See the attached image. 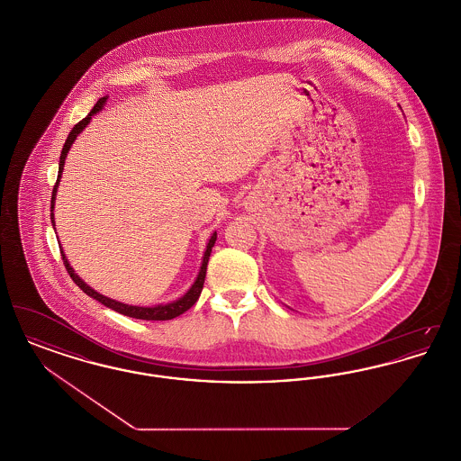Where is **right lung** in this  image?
Here are the masks:
<instances>
[{
	"label": "right lung",
	"mask_w": 461,
	"mask_h": 461,
	"mask_svg": "<svg viewBox=\"0 0 461 461\" xmlns=\"http://www.w3.org/2000/svg\"><path fill=\"white\" fill-rule=\"evenodd\" d=\"M105 102H107V96L100 98V100L95 104V107L91 109L88 115H86L83 121H79V122L72 128V131L68 132V136H67L66 145H64V149H62L60 162H59V177H57V183H55V186H53V195H51V214H50V216H51L53 226H55V221H53V216H55V214H53V207H55V198H57V188H59L60 177H62V173H64L67 154H68V150H70L74 140L79 136V132L83 131V130L88 126L91 117L104 109ZM216 239H218V233L214 231L212 237L209 239L205 252H203V259H202V266H200V271H198L197 280L194 282V285L188 288V292H186L183 297H179L177 301H173V303H169V304H160V306L154 307L130 306V304H122V303H119V301H113V299H110V297H105V295L98 294L96 290H93L88 284H85V282L76 275V271L72 269V266L67 261L64 250H60V254H62V259H64V264H66L67 273L70 275V278L74 280V284L79 286L89 297L96 299V301L102 303L104 306L110 307V309L117 311V312H121V314H124V316H130V318L147 320V321H166V320H173L176 316L183 314L185 311H188L190 307L197 303L198 297H200V292H202V288H203L207 263H209V258H211V252H212V247H214V243H216Z\"/></svg>",
	"instance_id": "1"
}]
</instances>
